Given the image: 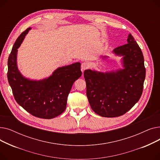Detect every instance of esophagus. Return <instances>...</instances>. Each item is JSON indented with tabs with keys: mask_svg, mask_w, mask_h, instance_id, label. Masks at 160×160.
Returning <instances> with one entry per match:
<instances>
[{
	"mask_svg": "<svg viewBox=\"0 0 160 160\" xmlns=\"http://www.w3.org/2000/svg\"><path fill=\"white\" fill-rule=\"evenodd\" d=\"M89 67V65L88 62H83L81 65V69H82V71L83 72L85 70L88 69Z\"/></svg>",
	"mask_w": 160,
	"mask_h": 160,
	"instance_id": "34e87169",
	"label": "esophagus"
}]
</instances>
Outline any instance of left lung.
Here are the masks:
<instances>
[{
	"mask_svg": "<svg viewBox=\"0 0 160 160\" xmlns=\"http://www.w3.org/2000/svg\"><path fill=\"white\" fill-rule=\"evenodd\" d=\"M127 43L113 50L117 55L123 56L124 69L105 74L89 69L83 72L90 106L102 117L124 115L142 95L146 74L144 57L131 34Z\"/></svg>",
	"mask_w": 160,
	"mask_h": 160,
	"instance_id": "left-lung-1",
	"label": "left lung"
}]
</instances>
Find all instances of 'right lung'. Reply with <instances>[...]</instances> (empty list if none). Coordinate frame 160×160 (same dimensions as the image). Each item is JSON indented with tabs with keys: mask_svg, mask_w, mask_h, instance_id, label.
I'll use <instances>...</instances> for the list:
<instances>
[{
	"mask_svg": "<svg viewBox=\"0 0 160 160\" xmlns=\"http://www.w3.org/2000/svg\"><path fill=\"white\" fill-rule=\"evenodd\" d=\"M30 29L22 32L13 46L8 60V80L16 102L25 110L39 118L52 119L65 111L73 83L82 75L80 63L60 67L43 80L24 78L17 67V52Z\"/></svg>",
	"mask_w": 160,
	"mask_h": 160,
	"instance_id": "right-lung-1",
	"label": "right lung"
}]
</instances>
